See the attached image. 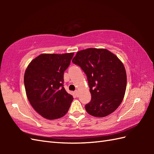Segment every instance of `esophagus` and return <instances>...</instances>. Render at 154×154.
I'll list each match as a JSON object with an SVG mask.
<instances>
[{
  "mask_svg": "<svg viewBox=\"0 0 154 154\" xmlns=\"http://www.w3.org/2000/svg\"><path fill=\"white\" fill-rule=\"evenodd\" d=\"M75 94H76V96L78 97V94H79V93H78V91H77V90L75 91Z\"/></svg>",
  "mask_w": 154,
  "mask_h": 154,
  "instance_id": "1",
  "label": "esophagus"
}]
</instances>
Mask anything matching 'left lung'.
Returning a JSON list of instances; mask_svg holds the SVG:
<instances>
[{
  "instance_id": "obj_1",
  "label": "left lung",
  "mask_w": 154,
  "mask_h": 154,
  "mask_svg": "<svg viewBox=\"0 0 154 154\" xmlns=\"http://www.w3.org/2000/svg\"><path fill=\"white\" fill-rule=\"evenodd\" d=\"M72 62L87 75L91 100L87 112L96 117L113 112L124 99L127 77L123 63L106 49L88 48L78 51Z\"/></svg>"
}]
</instances>
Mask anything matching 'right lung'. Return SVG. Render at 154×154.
Instances as JSON below:
<instances>
[{"label":"right lung","instance_id":"add662e5","mask_svg":"<svg viewBox=\"0 0 154 154\" xmlns=\"http://www.w3.org/2000/svg\"><path fill=\"white\" fill-rule=\"evenodd\" d=\"M73 55L41 54L30 62L25 71L24 86L29 102L45 119L63 117L73 100L63 87L64 71Z\"/></svg>","mask_w":154,"mask_h":154}]
</instances>
